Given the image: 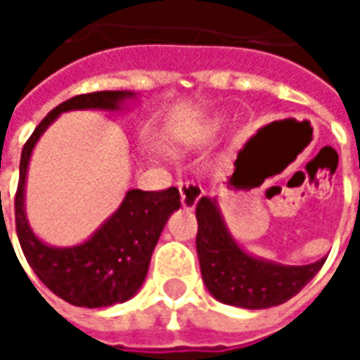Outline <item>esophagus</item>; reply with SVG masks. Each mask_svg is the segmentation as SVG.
Wrapping results in <instances>:
<instances>
[{"label":"esophagus","instance_id":"esophagus-1","mask_svg":"<svg viewBox=\"0 0 360 360\" xmlns=\"http://www.w3.org/2000/svg\"><path fill=\"white\" fill-rule=\"evenodd\" d=\"M179 195L183 208L193 210L198 202V198L202 196V187L196 185L195 181H181L179 183Z\"/></svg>","mask_w":360,"mask_h":360}]
</instances>
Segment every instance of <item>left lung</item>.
I'll return each mask as SVG.
<instances>
[{"instance_id":"obj_1","label":"left lung","mask_w":360,"mask_h":360,"mask_svg":"<svg viewBox=\"0 0 360 360\" xmlns=\"http://www.w3.org/2000/svg\"><path fill=\"white\" fill-rule=\"evenodd\" d=\"M196 252L208 291L218 301L241 309H268L301 291L324 266L326 258L307 266H281L247 255L233 241L218 204L202 196L196 202Z\"/></svg>"}]
</instances>
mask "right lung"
I'll use <instances>...</instances> for the list:
<instances>
[{
	"mask_svg": "<svg viewBox=\"0 0 360 360\" xmlns=\"http://www.w3.org/2000/svg\"><path fill=\"white\" fill-rule=\"evenodd\" d=\"M133 92L102 90L79 94L59 103L36 127L22 148L19 185L15 195V226L25 258L51 293L75 307H111L131 299L146 278L152 250L165 221L181 206L179 191L131 188L117 212L89 241L77 247H48L28 226L25 216V181L34 144L59 113L71 110H117Z\"/></svg>",
	"mask_w": 360,
	"mask_h": 360,
	"instance_id": "right-lung-1",
	"label": "right lung"
}]
</instances>
